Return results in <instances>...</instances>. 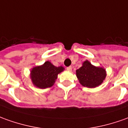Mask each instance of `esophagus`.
Returning <instances> with one entry per match:
<instances>
[{
  "label": "esophagus",
  "mask_w": 128,
  "mask_h": 128,
  "mask_svg": "<svg viewBox=\"0 0 128 128\" xmlns=\"http://www.w3.org/2000/svg\"><path fill=\"white\" fill-rule=\"evenodd\" d=\"M67 70H68V71H72V67H71V66L68 67V68H67Z\"/></svg>",
  "instance_id": "34e87169"
}]
</instances>
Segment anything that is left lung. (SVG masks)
Wrapping results in <instances>:
<instances>
[{"label": "left lung", "mask_w": 128, "mask_h": 128, "mask_svg": "<svg viewBox=\"0 0 128 128\" xmlns=\"http://www.w3.org/2000/svg\"><path fill=\"white\" fill-rule=\"evenodd\" d=\"M76 75L83 86L96 88L103 82L106 74V70L103 68L96 67L88 60H86L80 68L76 70Z\"/></svg>", "instance_id": "8db88e82"}]
</instances>
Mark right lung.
<instances>
[{"mask_svg": "<svg viewBox=\"0 0 128 128\" xmlns=\"http://www.w3.org/2000/svg\"><path fill=\"white\" fill-rule=\"evenodd\" d=\"M64 70L62 66L56 67L49 61L34 67L30 71V79L34 86L40 88H49L54 84L59 73Z\"/></svg>", "mask_w": 128, "mask_h": 128, "instance_id": "right-lung-1", "label": "right lung"}]
</instances>
